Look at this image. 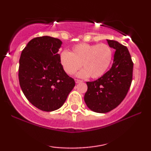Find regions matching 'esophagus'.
Wrapping results in <instances>:
<instances>
[{
	"label": "esophagus",
	"mask_w": 151,
	"mask_h": 151,
	"mask_svg": "<svg viewBox=\"0 0 151 151\" xmlns=\"http://www.w3.org/2000/svg\"><path fill=\"white\" fill-rule=\"evenodd\" d=\"M75 81H76V83H80V82H82V80H78V79H76V80H75Z\"/></svg>",
	"instance_id": "34e87169"
}]
</instances>
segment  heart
Returning a JSON list of instances; mask_svg holds the SVG:
<instances>
[{
    "label": "heart",
    "mask_w": 151,
    "mask_h": 151,
    "mask_svg": "<svg viewBox=\"0 0 151 151\" xmlns=\"http://www.w3.org/2000/svg\"><path fill=\"white\" fill-rule=\"evenodd\" d=\"M113 58V51L108 45L80 43L74 46L71 53L63 51L60 63L68 75H73L82 67L78 73L81 77L98 78L108 69Z\"/></svg>",
    "instance_id": "1"
}]
</instances>
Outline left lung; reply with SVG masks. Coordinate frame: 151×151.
Here are the masks:
<instances>
[{
    "mask_svg": "<svg viewBox=\"0 0 151 151\" xmlns=\"http://www.w3.org/2000/svg\"><path fill=\"white\" fill-rule=\"evenodd\" d=\"M115 50L110 70L99 79L86 82L84 101L91 110L107 113L118 106L128 93L133 80V63L129 49L117 41L106 40Z\"/></svg>",
    "mask_w": 151,
    "mask_h": 151,
    "instance_id": "8db88e82",
    "label": "left lung"
}]
</instances>
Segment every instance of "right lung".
Returning a JSON list of instances; mask_svg holds the SVG:
<instances>
[{
  "label": "right lung",
  "mask_w": 151,
  "mask_h": 151,
  "mask_svg": "<svg viewBox=\"0 0 151 151\" xmlns=\"http://www.w3.org/2000/svg\"><path fill=\"white\" fill-rule=\"evenodd\" d=\"M61 44L53 37H36L27 43L19 60L22 92L34 106L47 112L60 108L76 84L60 63Z\"/></svg>",
  "instance_id": "obj_1"
}]
</instances>
